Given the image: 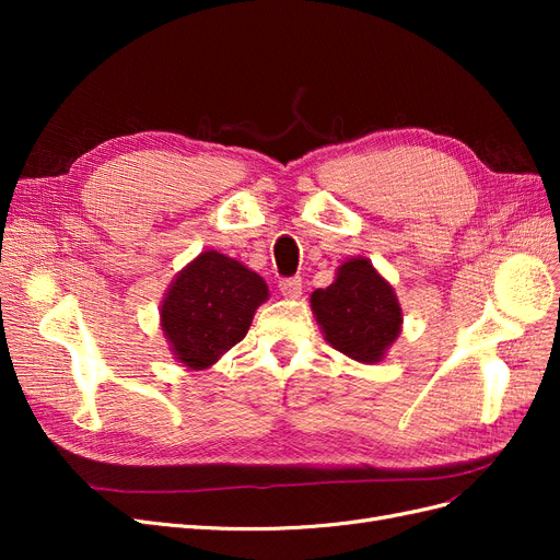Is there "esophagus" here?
I'll list each match as a JSON object with an SVG mask.
<instances>
[{
	"instance_id": "esophagus-1",
	"label": "esophagus",
	"mask_w": 560,
	"mask_h": 560,
	"mask_svg": "<svg viewBox=\"0 0 560 560\" xmlns=\"http://www.w3.org/2000/svg\"><path fill=\"white\" fill-rule=\"evenodd\" d=\"M280 292L284 299H299L303 292V282L301 278H284L280 280Z\"/></svg>"
}]
</instances>
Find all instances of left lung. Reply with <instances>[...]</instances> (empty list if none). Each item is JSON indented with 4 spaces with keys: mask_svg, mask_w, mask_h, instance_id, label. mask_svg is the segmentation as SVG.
Instances as JSON below:
<instances>
[{
    "mask_svg": "<svg viewBox=\"0 0 560 560\" xmlns=\"http://www.w3.org/2000/svg\"><path fill=\"white\" fill-rule=\"evenodd\" d=\"M311 311L325 341L362 364L383 362L404 325L395 287L366 257L338 266L334 282L311 294Z\"/></svg>",
    "mask_w": 560,
    "mask_h": 560,
    "instance_id": "obj_1",
    "label": "left lung"
}]
</instances>
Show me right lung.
<instances>
[{"label":"right lung","instance_id":"1","mask_svg":"<svg viewBox=\"0 0 560 560\" xmlns=\"http://www.w3.org/2000/svg\"><path fill=\"white\" fill-rule=\"evenodd\" d=\"M266 280L217 249L200 252L167 284L161 329L175 360L202 371L241 343L257 308L268 301Z\"/></svg>","mask_w":560,"mask_h":560}]
</instances>
